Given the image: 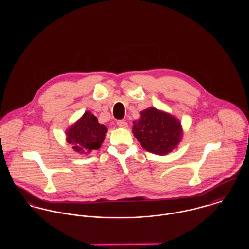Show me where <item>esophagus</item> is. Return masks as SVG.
Returning a JSON list of instances; mask_svg holds the SVG:
<instances>
[{
  "mask_svg": "<svg viewBox=\"0 0 249 249\" xmlns=\"http://www.w3.org/2000/svg\"><path fill=\"white\" fill-rule=\"evenodd\" d=\"M117 124H118L119 127H124V128L127 127V123L125 121H123V120H119L117 122Z\"/></svg>",
  "mask_w": 249,
  "mask_h": 249,
  "instance_id": "obj_1",
  "label": "esophagus"
}]
</instances>
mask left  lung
<instances>
[{"label": "left lung", "mask_w": 249, "mask_h": 249, "mask_svg": "<svg viewBox=\"0 0 249 249\" xmlns=\"http://www.w3.org/2000/svg\"><path fill=\"white\" fill-rule=\"evenodd\" d=\"M132 132L142 147L158 155L173 151L182 138L181 124L171 114L149 107L133 122Z\"/></svg>", "instance_id": "left-lung-1"}]
</instances>
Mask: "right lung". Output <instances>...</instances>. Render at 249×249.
<instances>
[{
    "instance_id": "1",
    "label": "right lung",
    "mask_w": 249,
    "mask_h": 249,
    "mask_svg": "<svg viewBox=\"0 0 249 249\" xmlns=\"http://www.w3.org/2000/svg\"><path fill=\"white\" fill-rule=\"evenodd\" d=\"M107 127L101 124L90 111L75 122L66 131L67 142L71 143L72 149L80 154H86L93 149L101 147L105 140Z\"/></svg>"
}]
</instances>
